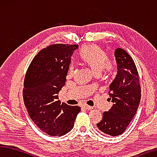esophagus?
Instances as JSON below:
<instances>
[{
	"instance_id": "esophagus-1",
	"label": "esophagus",
	"mask_w": 157,
	"mask_h": 157,
	"mask_svg": "<svg viewBox=\"0 0 157 157\" xmlns=\"http://www.w3.org/2000/svg\"><path fill=\"white\" fill-rule=\"evenodd\" d=\"M83 107L85 109H93L92 107L89 106V105H86V104H85V105H83Z\"/></svg>"
}]
</instances>
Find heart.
<instances>
[{
	"label": "heart",
	"instance_id": "b5f03b06",
	"mask_svg": "<svg viewBox=\"0 0 157 157\" xmlns=\"http://www.w3.org/2000/svg\"><path fill=\"white\" fill-rule=\"evenodd\" d=\"M78 56L84 64L88 66L95 74H100L103 70L109 71L112 70V64L105 51L96 44L84 45L80 49ZM74 69L70 66L69 75H72Z\"/></svg>",
	"mask_w": 157,
	"mask_h": 157
}]
</instances>
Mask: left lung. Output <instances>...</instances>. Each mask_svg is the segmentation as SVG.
I'll return each instance as SVG.
<instances>
[{"label": "left lung", "instance_id": "left-lung-1", "mask_svg": "<svg viewBox=\"0 0 157 157\" xmlns=\"http://www.w3.org/2000/svg\"><path fill=\"white\" fill-rule=\"evenodd\" d=\"M114 56L118 71L109 91L113 105L103 112L97 126L103 133L116 136L124 132L135 116L141 100V86L136 65L130 55L117 48Z\"/></svg>", "mask_w": 157, "mask_h": 157}]
</instances>
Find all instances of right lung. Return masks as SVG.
<instances>
[{
	"instance_id": "1",
	"label": "right lung",
	"mask_w": 157,
	"mask_h": 157,
	"mask_svg": "<svg viewBox=\"0 0 157 157\" xmlns=\"http://www.w3.org/2000/svg\"><path fill=\"white\" fill-rule=\"evenodd\" d=\"M78 45L54 44L40 50L24 79L23 97L31 119L50 136H63L74 127L78 106L61 103L58 94L65 86L71 56Z\"/></svg>"
}]
</instances>
